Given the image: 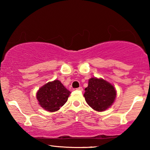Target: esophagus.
<instances>
[{"label": "esophagus", "mask_w": 150, "mask_h": 150, "mask_svg": "<svg viewBox=\"0 0 150 150\" xmlns=\"http://www.w3.org/2000/svg\"><path fill=\"white\" fill-rule=\"evenodd\" d=\"M76 90H79V91H83V87H79V88H77Z\"/></svg>", "instance_id": "34e87169"}]
</instances>
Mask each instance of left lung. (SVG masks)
Segmentation results:
<instances>
[{
  "label": "left lung",
  "instance_id": "left-lung-1",
  "mask_svg": "<svg viewBox=\"0 0 150 150\" xmlns=\"http://www.w3.org/2000/svg\"><path fill=\"white\" fill-rule=\"evenodd\" d=\"M84 97L89 106L97 111H104L111 106L116 98L114 86L102 79L91 78L89 80Z\"/></svg>",
  "mask_w": 150,
  "mask_h": 150
}]
</instances>
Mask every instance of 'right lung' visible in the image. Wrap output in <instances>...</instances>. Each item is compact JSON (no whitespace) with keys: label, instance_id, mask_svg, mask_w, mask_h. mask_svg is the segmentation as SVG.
Instances as JSON below:
<instances>
[{"label":"right lung","instance_id":"obj_1","mask_svg":"<svg viewBox=\"0 0 150 150\" xmlns=\"http://www.w3.org/2000/svg\"><path fill=\"white\" fill-rule=\"evenodd\" d=\"M71 92L58 80L48 82L37 92L38 103L47 111L55 112L67 101Z\"/></svg>","mask_w":150,"mask_h":150}]
</instances>
